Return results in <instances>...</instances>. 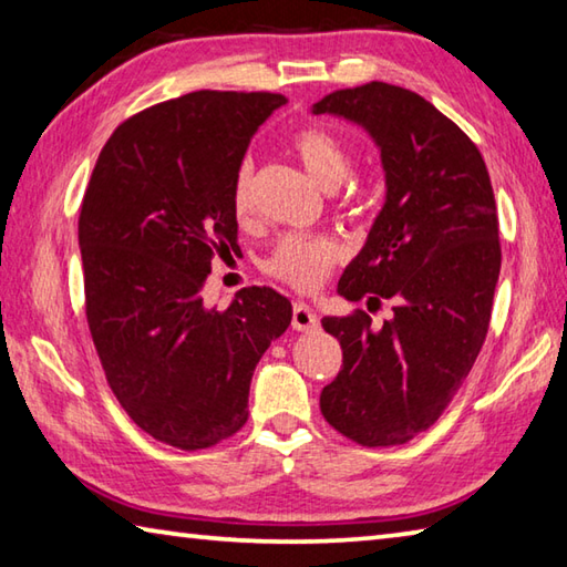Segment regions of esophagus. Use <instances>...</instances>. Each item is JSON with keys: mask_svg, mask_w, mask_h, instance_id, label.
I'll return each mask as SVG.
<instances>
[{"mask_svg": "<svg viewBox=\"0 0 567 567\" xmlns=\"http://www.w3.org/2000/svg\"><path fill=\"white\" fill-rule=\"evenodd\" d=\"M292 327L297 329V332H315V329L319 327V317L310 305L295 302V307H292Z\"/></svg>", "mask_w": 567, "mask_h": 567, "instance_id": "esophagus-1", "label": "esophagus"}]
</instances>
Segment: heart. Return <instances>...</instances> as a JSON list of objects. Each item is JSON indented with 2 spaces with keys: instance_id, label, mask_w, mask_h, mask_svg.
Segmentation results:
<instances>
[{
  "instance_id": "heart-1",
  "label": "heart",
  "mask_w": 567,
  "mask_h": 567,
  "mask_svg": "<svg viewBox=\"0 0 567 567\" xmlns=\"http://www.w3.org/2000/svg\"><path fill=\"white\" fill-rule=\"evenodd\" d=\"M292 148L300 156L302 166L322 185L324 190H334L352 171V153L337 138L332 131L322 126H305L295 133ZM252 176L255 166L250 158L240 161L233 178V210L238 218H248L252 210ZM342 260V245L332 235L319 233H287L275 243L267 255L265 270L277 280L287 282L295 290H315L322 285L329 270Z\"/></svg>"
}]
</instances>
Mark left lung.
Here are the masks:
<instances>
[{
	"label": "left lung",
	"mask_w": 567,
	"mask_h": 567,
	"mask_svg": "<svg viewBox=\"0 0 567 567\" xmlns=\"http://www.w3.org/2000/svg\"><path fill=\"white\" fill-rule=\"evenodd\" d=\"M312 113L359 123L382 151L384 208L337 290L394 302L379 329L362 310L322 319L342 344V369L319 409L357 444L399 446L436 424L488 334L496 198L476 143L414 91L372 81L332 91Z\"/></svg>",
	"instance_id": "obj_1"
}]
</instances>
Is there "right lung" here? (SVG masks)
Segmentation results:
<instances>
[{"instance_id": "right-lung-1", "label": "right lung", "mask_w": 567, "mask_h": 567, "mask_svg": "<svg viewBox=\"0 0 567 567\" xmlns=\"http://www.w3.org/2000/svg\"><path fill=\"white\" fill-rule=\"evenodd\" d=\"M282 94L193 91L111 133L79 215L86 322L133 424L198 451L248 421L257 362L292 319L272 287L203 305L213 257L238 243L233 178Z\"/></svg>"}]
</instances>
